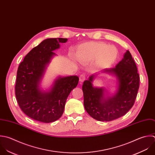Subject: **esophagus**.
<instances>
[{
	"instance_id": "esophagus-1",
	"label": "esophagus",
	"mask_w": 155,
	"mask_h": 155,
	"mask_svg": "<svg viewBox=\"0 0 155 155\" xmlns=\"http://www.w3.org/2000/svg\"><path fill=\"white\" fill-rule=\"evenodd\" d=\"M79 78H80V81L81 82L84 81V80L86 79V75H85L84 74H81V75H80Z\"/></svg>"
}]
</instances>
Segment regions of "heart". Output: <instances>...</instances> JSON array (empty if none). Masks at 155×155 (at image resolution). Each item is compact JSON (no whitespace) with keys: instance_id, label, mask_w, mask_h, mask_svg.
<instances>
[{"instance_id":"obj_1","label":"heart","mask_w":155,"mask_h":155,"mask_svg":"<svg viewBox=\"0 0 155 155\" xmlns=\"http://www.w3.org/2000/svg\"><path fill=\"white\" fill-rule=\"evenodd\" d=\"M118 50L114 46L101 42H89L81 45L77 49L76 57L83 64L95 61L100 67L111 65L118 57Z\"/></svg>"}]
</instances>
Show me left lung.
I'll return each instance as SVG.
<instances>
[{"label": "left lung", "mask_w": 155, "mask_h": 155, "mask_svg": "<svg viewBox=\"0 0 155 155\" xmlns=\"http://www.w3.org/2000/svg\"><path fill=\"white\" fill-rule=\"evenodd\" d=\"M104 72L116 76L118 88L112 97H104V89L93 86L95 77L91 75L84 81L82 89L86 112L95 120L110 121L124 115L134 106L140 87V75L134 60L129 51L115 68Z\"/></svg>", "instance_id": "8db88e82"}]
</instances>
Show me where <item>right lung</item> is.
I'll list each match as a JSON object with an SVG mask.
<instances>
[{
    "instance_id": "right-lung-1",
    "label": "right lung",
    "mask_w": 155,
    "mask_h": 155,
    "mask_svg": "<svg viewBox=\"0 0 155 155\" xmlns=\"http://www.w3.org/2000/svg\"><path fill=\"white\" fill-rule=\"evenodd\" d=\"M67 38H47L34 47L25 57L17 72L15 94L21 110L29 118L49 123L58 120L63 114L68 97L77 87V76L58 77L49 92H42L39 84L46 66Z\"/></svg>"
}]
</instances>
